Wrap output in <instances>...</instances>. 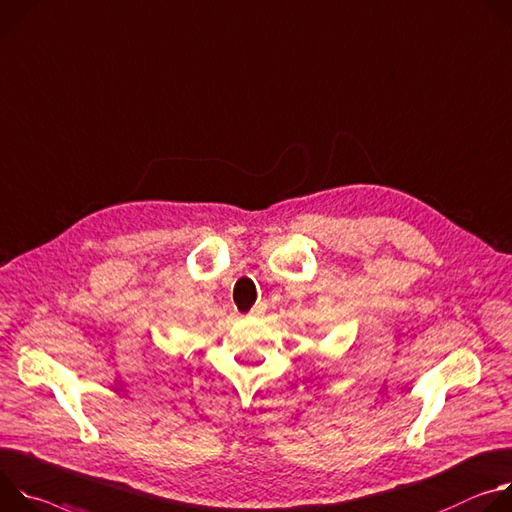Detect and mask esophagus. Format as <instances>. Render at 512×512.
I'll return each mask as SVG.
<instances>
[{"label":"esophagus","mask_w":512,"mask_h":512,"mask_svg":"<svg viewBox=\"0 0 512 512\" xmlns=\"http://www.w3.org/2000/svg\"><path fill=\"white\" fill-rule=\"evenodd\" d=\"M264 311H266V305H264V303H258V305L252 307L250 315H252V317H260V315H264Z\"/></svg>","instance_id":"34e87169"}]
</instances>
